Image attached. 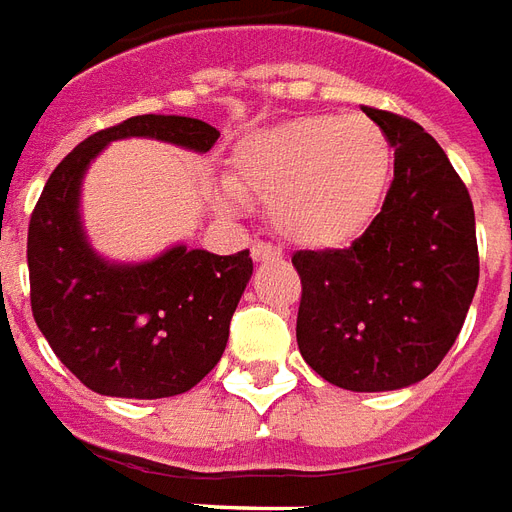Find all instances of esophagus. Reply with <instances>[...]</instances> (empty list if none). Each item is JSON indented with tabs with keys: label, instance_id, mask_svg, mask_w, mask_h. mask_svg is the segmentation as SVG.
<instances>
[{
	"label": "esophagus",
	"instance_id": "esophagus-1",
	"mask_svg": "<svg viewBox=\"0 0 512 512\" xmlns=\"http://www.w3.org/2000/svg\"><path fill=\"white\" fill-rule=\"evenodd\" d=\"M251 256L253 261H270V259H278L281 256V251L275 248V245H270V242H253L251 248Z\"/></svg>",
	"mask_w": 512,
	"mask_h": 512
}]
</instances>
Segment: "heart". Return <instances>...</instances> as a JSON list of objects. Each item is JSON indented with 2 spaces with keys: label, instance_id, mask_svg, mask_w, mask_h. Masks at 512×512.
<instances>
[{
  "label": "heart",
  "instance_id": "heart-1",
  "mask_svg": "<svg viewBox=\"0 0 512 512\" xmlns=\"http://www.w3.org/2000/svg\"><path fill=\"white\" fill-rule=\"evenodd\" d=\"M390 169L393 149L374 119L302 114L242 138L229 179L237 196L270 204L283 240L333 251L374 220Z\"/></svg>",
  "mask_w": 512,
  "mask_h": 512
}]
</instances>
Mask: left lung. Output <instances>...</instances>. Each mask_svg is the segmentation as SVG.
Returning a JSON list of instances; mask_svg holds the SVG:
<instances>
[{"mask_svg":"<svg viewBox=\"0 0 512 512\" xmlns=\"http://www.w3.org/2000/svg\"><path fill=\"white\" fill-rule=\"evenodd\" d=\"M395 147L382 212L343 251H297V346L354 393L401 390L445 360L480 278L475 207L445 149L417 122L363 106Z\"/></svg>","mask_w":512,"mask_h":512,"instance_id":"obj_1","label":"left lung"}]
</instances>
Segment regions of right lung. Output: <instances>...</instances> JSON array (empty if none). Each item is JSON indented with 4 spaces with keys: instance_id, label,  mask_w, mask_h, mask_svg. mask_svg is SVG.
I'll return each mask as SVG.
<instances>
[{
    "instance_id": "add662e5",
    "label": "right lung",
    "mask_w": 512,
    "mask_h": 512,
    "mask_svg": "<svg viewBox=\"0 0 512 512\" xmlns=\"http://www.w3.org/2000/svg\"><path fill=\"white\" fill-rule=\"evenodd\" d=\"M130 136L210 152L220 133L201 119L141 114L84 138L51 171L29 220V297L40 333L89 390L169 398L218 365L253 261L248 251L215 256L177 245L144 264H108L89 248L81 177L108 141Z\"/></svg>"
}]
</instances>
